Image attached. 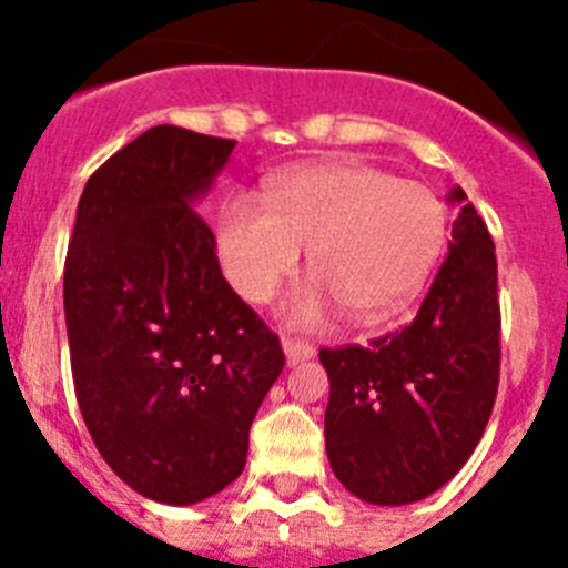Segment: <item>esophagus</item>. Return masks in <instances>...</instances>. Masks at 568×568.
Masks as SVG:
<instances>
[{
  "instance_id": "1",
  "label": "esophagus",
  "mask_w": 568,
  "mask_h": 568,
  "mask_svg": "<svg viewBox=\"0 0 568 568\" xmlns=\"http://www.w3.org/2000/svg\"><path fill=\"white\" fill-rule=\"evenodd\" d=\"M283 352L288 365H300L305 363V359H311L313 354H316V348L305 341H296V337H283Z\"/></svg>"
}]
</instances>
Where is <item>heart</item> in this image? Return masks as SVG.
<instances>
[{
    "instance_id": "1",
    "label": "heart",
    "mask_w": 568,
    "mask_h": 568,
    "mask_svg": "<svg viewBox=\"0 0 568 568\" xmlns=\"http://www.w3.org/2000/svg\"><path fill=\"white\" fill-rule=\"evenodd\" d=\"M261 209H222V268L244 300L266 302L307 250L316 285L291 307L302 324H316L335 305L352 324L390 318L432 277L448 236V211L434 189L371 164H313L274 178Z\"/></svg>"
}]
</instances>
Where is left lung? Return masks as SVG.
Listing matches in <instances>:
<instances>
[{
  "label": "left lung",
  "mask_w": 568,
  "mask_h": 568,
  "mask_svg": "<svg viewBox=\"0 0 568 568\" xmlns=\"http://www.w3.org/2000/svg\"><path fill=\"white\" fill-rule=\"evenodd\" d=\"M448 257L420 311L371 346L321 348L329 376L326 456L335 478L374 506L443 489L484 437L500 382L495 242L462 186Z\"/></svg>",
  "instance_id": "left-lung-1"
}]
</instances>
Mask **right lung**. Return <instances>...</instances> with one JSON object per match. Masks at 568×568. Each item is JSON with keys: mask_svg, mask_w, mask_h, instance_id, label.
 I'll list each match as a JSON object with an SVG mask.
<instances>
[{"mask_svg": "<svg viewBox=\"0 0 568 568\" xmlns=\"http://www.w3.org/2000/svg\"><path fill=\"white\" fill-rule=\"evenodd\" d=\"M233 148L153 125L90 175L68 244L62 296L84 426L120 480L168 506L242 475L250 426L285 365L194 211Z\"/></svg>", "mask_w": 568, "mask_h": 568, "instance_id": "obj_1", "label": "right lung"}]
</instances>
